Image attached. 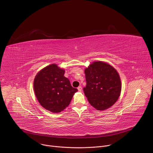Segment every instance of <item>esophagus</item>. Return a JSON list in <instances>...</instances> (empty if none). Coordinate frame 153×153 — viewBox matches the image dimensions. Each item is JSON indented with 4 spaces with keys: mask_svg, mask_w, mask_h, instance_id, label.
<instances>
[{
    "mask_svg": "<svg viewBox=\"0 0 153 153\" xmlns=\"http://www.w3.org/2000/svg\"><path fill=\"white\" fill-rule=\"evenodd\" d=\"M77 89H78V91H79V92H81L82 91V87L81 86H79V87H77Z\"/></svg>",
    "mask_w": 153,
    "mask_h": 153,
    "instance_id": "34e87169",
    "label": "esophagus"
}]
</instances>
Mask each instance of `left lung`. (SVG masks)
Here are the masks:
<instances>
[{
	"mask_svg": "<svg viewBox=\"0 0 153 153\" xmlns=\"http://www.w3.org/2000/svg\"><path fill=\"white\" fill-rule=\"evenodd\" d=\"M85 74L86 86L83 91L91 105L98 110L113 105L122 89L117 71L108 64L97 61L85 69Z\"/></svg>",
	"mask_w": 153,
	"mask_h": 153,
	"instance_id": "1",
	"label": "left lung"
}]
</instances>
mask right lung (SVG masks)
I'll return each instance as SVG.
<instances>
[{"mask_svg":"<svg viewBox=\"0 0 153 153\" xmlns=\"http://www.w3.org/2000/svg\"><path fill=\"white\" fill-rule=\"evenodd\" d=\"M64 72L53 64L40 71L34 80V91L38 102L43 107L53 113L66 108L77 91L64 76Z\"/></svg>","mask_w":153,"mask_h":153,"instance_id":"1","label":"right lung"}]
</instances>
